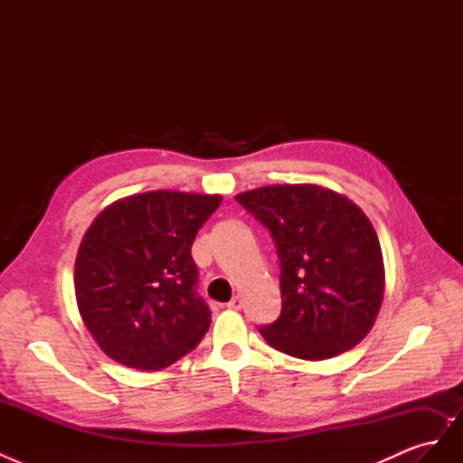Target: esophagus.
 <instances>
[{"label": "esophagus", "mask_w": 463, "mask_h": 463, "mask_svg": "<svg viewBox=\"0 0 463 463\" xmlns=\"http://www.w3.org/2000/svg\"><path fill=\"white\" fill-rule=\"evenodd\" d=\"M243 298L241 296H235V298H232V301L228 303V309H233V311H240V309H243Z\"/></svg>", "instance_id": "1"}]
</instances>
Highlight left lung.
Returning <instances> with one entry per match:
<instances>
[{"mask_svg": "<svg viewBox=\"0 0 463 463\" xmlns=\"http://www.w3.org/2000/svg\"><path fill=\"white\" fill-rule=\"evenodd\" d=\"M235 199L270 232L282 270V313L259 328L262 338L307 361L355 347L384 298L383 250L365 213L311 184L269 185Z\"/></svg>", "mask_w": 463, "mask_h": 463, "instance_id": "obj_1", "label": "left lung"}]
</instances>
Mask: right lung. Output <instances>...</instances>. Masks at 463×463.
<instances>
[{
  "label": "right lung",
  "mask_w": 463,
  "mask_h": 463,
  "mask_svg": "<svg viewBox=\"0 0 463 463\" xmlns=\"http://www.w3.org/2000/svg\"><path fill=\"white\" fill-rule=\"evenodd\" d=\"M220 194L148 191L104 208L75 260L79 313L102 352L158 371L193 352L210 326L191 245Z\"/></svg>",
  "instance_id": "obj_1"
}]
</instances>
